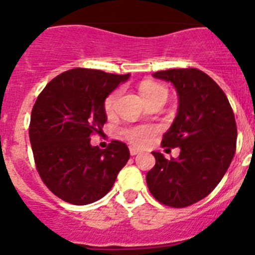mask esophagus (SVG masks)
Returning a JSON list of instances; mask_svg holds the SVG:
<instances>
[{
  "instance_id": "1",
  "label": "esophagus",
  "mask_w": 255,
  "mask_h": 255,
  "mask_svg": "<svg viewBox=\"0 0 255 255\" xmlns=\"http://www.w3.org/2000/svg\"><path fill=\"white\" fill-rule=\"evenodd\" d=\"M129 153H130V155H137V154L140 153V150H138V149L134 148V146H130Z\"/></svg>"
}]
</instances>
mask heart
Here are the masks:
<instances>
[{"label":"heart","mask_w":255,"mask_h":255,"mask_svg":"<svg viewBox=\"0 0 255 255\" xmlns=\"http://www.w3.org/2000/svg\"><path fill=\"white\" fill-rule=\"evenodd\" d=\"M139 94L142 96L144 101H148V100L154 99L156 96H160V95H165L166 96V89L164 86H161L160 84H156L153 81H144L139 85ZM118 97V91L113 92L106 99L105 102V109H106L107 113H111L113 111V107H115L116 100ZM153 130L150 128L145 127H135V128H129L125 132L126 138L129 140L130 143L135 144V145H143L148 140L149 134H151Z\"/></svg>","instance_id":"b5f03b06"}]
</instances>
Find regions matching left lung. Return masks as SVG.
I'll use <instances>...</instances> for the list:
<instances>
[{
	"label": "left lung",
	"mask_w": 255,
	"mask_h": 255,
	"mask_svg": "<svg viewBox=\"0 0 255 255\" xmlns=\"http://www.w3.org/2000/svg\"><path fill=\"white\" fill-rule=\"evenodd\" d=\"M175 87L179 106L163 146H179L177 158L151 151L155 165L146 174L150 194L161 204L186 207L206 197L222 180L236 153L237 126L227 96L197 69L153 74Z\"/></svg>",
	"instance_id": "1"
}]
</instances>
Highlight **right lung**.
Returning <instances> with one entry per match:
<instances>
[{"label": "right lung", "mask_w": 255, "mask_h": 255, "mask_svg": "<svg viewBox=\"0 0 255 255\" xmlns=\"http://www.w3.org/2000/svg\"><path fill=\"white\" fill-rule=\"evenodd\" d=\"M130 74L71 69L54 78L38 96L29 139L37 170L54 195L73 205L102 199L129 159L125 143L91 145L107 121L105 101Z\"/></svg>", "instance_id": "obj_1"}]
</instances>
